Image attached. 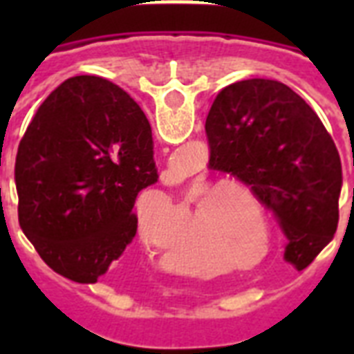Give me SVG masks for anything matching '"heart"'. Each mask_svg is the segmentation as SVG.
I'll return each mask as SVG.
<instances>
[{
    "mask_svg": "<svg viewBox=\"0 0 354 354\" xmlns=\"http://www.w3.org/2000/svg\"><path fill=\"white\" fill-rule=\"evenodd\" d=\"M215 178L209 174H198L187 183V193L198 192L193 198L191 213L198 215V222L215 236L221 248L230 255H236L241 261H253L262 251L263 234L267 233V248L259 257V263L268 257L272 252V226L263 215V209L255 198H253L246 187L232 180H222L211 185ZM236 192L246 194L248 203L259 216L261 225L265 227L263 234L260 227L252 221L251 214L240 200ZM167 204V218H178L180 209L172 202ZM150 242L160 246L156 241V235H150Z\"/></svg>",
    "mask_w": 354,
    "mask_h": 354,
    "instance_id": "heart-1",
    "label": "heart"
}]
</instances>
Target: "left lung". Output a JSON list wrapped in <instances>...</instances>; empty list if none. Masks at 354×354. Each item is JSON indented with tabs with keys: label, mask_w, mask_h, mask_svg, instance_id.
<instances>
[{
	"label": "left lung",
	"mask_w": 354,
	"mask_h": 354,
	"mask_svg": "<svg viewBox=\"0 0 354 354\" xmlns=\"http://www.w3.org/2000/svg\"><path fill=\"white\" fill-rule=\"evenodd\" d=\"M209 169L250 187L288 239L285 259L307 268L338 226L340 154L313 108L283 82L239 80L205 121Z\"/></svg>",
	"instance_id": "left-lung-1"
}]
</instances>
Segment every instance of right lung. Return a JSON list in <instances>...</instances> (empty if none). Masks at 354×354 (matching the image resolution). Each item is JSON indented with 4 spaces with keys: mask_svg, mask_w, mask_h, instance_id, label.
Here are the masks:
<instances>
[{
    "mask_svg": "<svg viewBox=\"0 0 354 354\" xmlns=\"http://www.w3.org/2000/svg\"><path fill=\"white\" fill-rule=\"evenodd\" d=\"M14 178L19 226L44 263L97 283L136 236L138 193L158 182L149 119L110 80L71 77L25 130Z\"/></svg>",
    "mask_w": 354,
    "mask_h": 354,
    "instance_id": "add662e5",
    "label": "right lung"
}]
</instances>
